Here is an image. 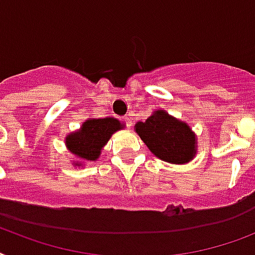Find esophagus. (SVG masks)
I'll use <instances>...</instances> for the list:
<instances>
[{
  "label": "esophagus",
  "mask_w": 255,
  "mask_h": 255,
  "mask_svg": "<svg viewBox=\"0 0 255 255\" xmlns=\"http://www.w3.org/2000/svg\"><path fill=\"white\" fill-rule=\"evenodd\" d=\"M124 119H125V121H126V124H128V126H129V128H131V119H130V116H125Z\"/></svg>",
  "instance_id": "esophagus-1"
}]
</instances>
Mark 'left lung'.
Segmentation results:
<instances>
[{"instance_id": "left-lung-1", "label": "left lung", "mask_w": 255, "mask_h": 255, "mask_svg": "<svg viewBox=\"0 0 255 255\" xmlns=\"http://www.w3.org/2000/svg\"><path fill=\"white\" fill-rule=\"evenodd\" d=\"M134 130L148 150L160 160L170 164H186L197 155V135L188 123L157 109L148 119L136 123Z\"/></svg>"}]
</instances>
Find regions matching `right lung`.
Segmentation results:
<instances>
[{
  "label": "right lung",
  "instance_id": "right-lung-1",
  "mask_svg": "<svg viewBox=\"0 0 255 255\" xmlns=\"http://www.w3.org/2000/svg\"><path fill=\"white\" fill-rule=\"evenodd\" d=\"M124 128L125 124L115 117L86 120L79 129L65 136L66 148L77 157V160H73V165L79 168L88 161L98 160L111 136Z\"/></svg>",
  "mask_w": 255,
  "mask_h": 255
}]
</instances>
